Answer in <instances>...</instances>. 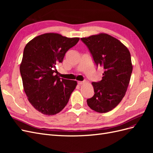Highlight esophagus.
Masks as SVG:
<instances>
[{"mask_svg":"<svg viewBox=\"0 0 153 153\" xmlns=\"http://www.w3.org/2000/svg\"><path fill=\"white\" fill-rule=\"evenodd\" d=\"M84 83H85L84 81H78V85H82V84H84Z\"/></svg>","mask_w":153,"mask_h":153,"instance_id":"1","label":"esophagus"}]
</instances>
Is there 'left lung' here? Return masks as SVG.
Masks as SVG:
<instances>
[{
    "label": "left lung",
    "instance_id": "1",
    "mask_svg": "<svg viewBox=\"0 0 153 153\" xmlns=\"http://www.w3.org/2000/svg\"><path fill=\"white\" fill-rule=\"evenodd\" d=\"M81 40L89 48L96 66L105 69L102 80L92 82L95 94L87 100V105L97 112H108L126 94L133 70L130 52L119 40L105 33Z\"/></svg>",
    "mask_w": 153,
    "mask_h": 153
}]
</instances>
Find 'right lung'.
I'll use <instances>...</instances> for the list:
<instances>
[{
  "label": "right lung",
  "mask_w": 153,
  "mask_h": 153,
  "mask_svg": "<svg viewBox=\"0 0 153 153\" xmlns=\"http://www.w3.org/2000/svg\"><path fill=\"white\" fill-rule=\"evenodd\" d=\"M79 38H67L57 33H45L27 43L20 66L23 86L30 103L41 114L52 115L65 107L77 85L55 75L56 65Z\"/></svg>",
  "instance_id": "right-lung-1"
}]
</instances>
